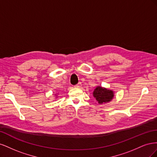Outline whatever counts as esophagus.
Returning <instances> with one entry per match:
<instances>
[{
    "label": "esophagus",
    "instance_id": "esophagus-1",
    "mask_svg": "<svg viewBox=\"0 0 157 157\" xmlns=\"http://www.w3.org/2000/svg\"><path fill=\"white\" fill-rule=\"evenodd\" d=\"M82 86V84L81 82H78L77 84H76L75 86V88H80Z\"/></svg>",
    "mask_w": 157,
    "mask_h": 157
}]
</instances>
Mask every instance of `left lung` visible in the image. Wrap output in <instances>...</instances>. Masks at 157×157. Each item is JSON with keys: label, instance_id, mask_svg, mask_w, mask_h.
Masks as SVG:
<instances>
[{"label": "left lung", "instance_id": "1", "mask_svg": "<svg viewBox=\"0 0 157 157\" xmlns=\"http://www.w3.org/2000/svg\"><path fill=\"white\" fill-rule=\"evenodd\" d=\"M93 96L99 104H103L112 100L114 97V92L111 90L99 86L94 90Z\"/></svg>", "mask_w": 157, "mask_h": 157}]
</instances>
